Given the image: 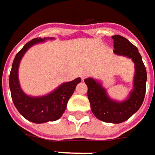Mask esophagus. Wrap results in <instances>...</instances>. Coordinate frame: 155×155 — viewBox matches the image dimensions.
<instances>
[{"label":"esophagus","mask_w":155,"mask_h":155,"mask_svg":"<svg viewBox=\"0 0 155 155\" xmlns=\"http://www.w3.org/2000/svg\"><path fill=\"white\" fill-rule=\"evenodd\" d=\"M87 74H88L86 73V72H83V73H81V77L82 81H84V80L86 79V76H87Z\"/></svg>","instance_id":"obj_1"}]
</instances>
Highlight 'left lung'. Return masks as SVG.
Returning a JSON list of instances; mask_svg holds the SVG:
<instances>
[{
  "instance_id": "obj_1",
  "label": "left lung",
  "mask_w": 155,
  "mask_h": 155,
  "mask_svg": "<svg viewBox=\"0 0 155 155\" xmlns=\"http://www.w3.org/2000/svg\"><path fill=\"white\" fill-rule=\"evenodd\" d=\"M114 52L130 58L135 64L133 88L123 101L112 99L102 83L93 78L85 79L87 86V97L93 114L98 120L107 123L119 124L126 121L142 106L146 92L147 71L138 49L121 35L112 36Z\"/></svg>"
}]
</instances>
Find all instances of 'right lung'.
<instances>
[{
    "label": "right lung",
    "instance_id": "1",
    "mask_svg": "<svg viewBox=\"0 0 155 155\" xmlns=\"http://www.w3.org/2000/svg\"><path fill=\"white\" fill-rule=\"evenodd\" d=\"M54 38H35L26 43L15 56L12 65L9 76V87L12 99L18 111L29 121L41 124L48 121H55L64 113L68 101L75 90V87L81 81L80 77L72 81L64 82L47 95L32 97L27 95L22 90L18 79V67L25 52L30 47L38 43L53 40Z\"/></svg>",
    "mask_w": 155,
    "mask_h": 155
}]
</instances>
